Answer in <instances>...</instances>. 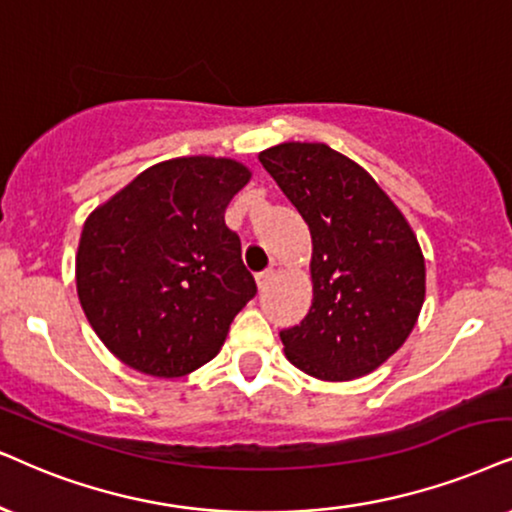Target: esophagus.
<instances>
[{
    "mask_svg": "<svg viewBox=\"0 0 512 512\" xmlns=\"http://www.w3.org/2000/svg\"><path fill=\"white\" fill-rule=\"evenodd\" d=\"M274 276H276V271H274V269H267V271H262V274H257V276H255V281H257V286H260V290L267 288L269 283L274 281Z\"/></svg>",
    "mask_w": 512,
    "mask_h": 512,
    "instance_id": "esophagus-1",
    "label": "esophagus"
}]
</instances>
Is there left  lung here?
Masks as SVG:
<instances>
[{
    "label": "left lung",
    "instance_id": "1",
    "mask_svg": "<svg viewBox=\"0 0 512 512\" xmlns=\"http://www.w3.org/2000/svg\"><path fill=\"white\" fill-rule=\"evenodd\" d=\"M260 163L312 234V307L281 331L286 357L319 380H354L385 364L425 300L418 238L364 167L326 144L271 146Z\"/></svg>",
    "mask_w": 512,
    "mask_h": 512
}]
</instances>
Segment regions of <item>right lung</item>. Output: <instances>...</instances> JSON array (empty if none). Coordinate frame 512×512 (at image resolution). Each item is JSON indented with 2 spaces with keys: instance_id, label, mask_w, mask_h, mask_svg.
I'll list each match as a JSON object with an SVG mask.
<instances>
[{
  "instance_id": "obj_1",
  "label": "right lung",
  "mask_w": 512,
  "mask_h": 512,
  "mask_svg": "<svg viewBox=\"0 0 512 512\" xmlns=\"http://www.w3.org/2000/svg\"><path fill=\"white\" fill-rule=\"evenodd\" d=\"M248 181V167L231 158H172L87 217L77 297L122 364L181 378L217 357L257 293L241 238L224 224L226 205Z\"/></svg>"
}]
</instances>
